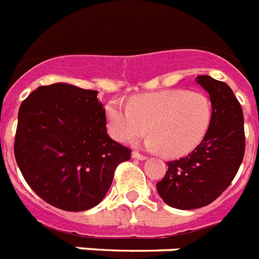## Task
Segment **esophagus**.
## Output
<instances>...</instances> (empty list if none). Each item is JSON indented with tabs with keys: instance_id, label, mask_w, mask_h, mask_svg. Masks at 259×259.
<instances>
[{
	"instance_id": "34e87169",
	"label": "esophagus",
	"mask_w": 259,
	"mask_h": 259,
	"mask_svg": "<svg viewBox=\"0 0 259 259\" xmlns=\"http://www.w3.org/2000/svg\"><path fill=\"white\" fill-rule=\"evenodd\" d=\"M132 158L138 159V160H146L147 156L146 155L140 154V152H138V151H134V152H132Z\"/></svg>"
}]
</instances>
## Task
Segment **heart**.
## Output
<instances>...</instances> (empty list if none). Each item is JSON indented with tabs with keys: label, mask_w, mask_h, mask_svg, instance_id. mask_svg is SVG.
Here are the masks:
<instances>
[{
	"label": "heart",
	"mask_w": 259,
	"mask_h": 259,
	"mask_svg": "<svg viewBox=\"0 0 259 259\" xmlns=\"http://www.w3.org/2000/svg\"><path fill=\"white\" fill-rule=\"evenodd\" d=\"M211 101L202 92L168 90L140 95L128 107L113 100L105 108L108 131L120 143H134L147 131L146 146L182 156L203 140L211 121Z\"/></svg>",
	"instance_id": "b5f03b06"
}]
</instances>
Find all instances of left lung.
<instances>
[{"label":"left lung","instance_id":"obj_1","mask_svg":"<svg viewBox=\"0 0 259 259\" xmlns=\"http://www.w3.org/2000/svg\"><path fill=\"white\" fill-rule=\"evenodd\" d=\"M196 81L210 95V127L195 150L167 163L164 178L156 183L160 198L179 210L200 208L214 202L230 186L245 155L243 112L231 88L204 74Z\"/></svg>","mask_w":259,"mask_h":259}]
</instances>
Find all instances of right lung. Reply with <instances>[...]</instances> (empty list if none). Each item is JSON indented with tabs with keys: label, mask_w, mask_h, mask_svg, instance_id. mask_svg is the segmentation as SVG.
<instances>
[{
	"label": "right lung",
	"mask_w": 259,
	"mask_h": 259,
	"mask_svg": "<svg viewBox=\"0 0 259 259\" xmlns=\"http://www.w3.org/2000/svg\"><path fill=\"white\" fill-rule=\"evenodd\" d=\"M97 91L57 82L21 103L14 156L22 177L47 203L65 211L99 204L131 150L107 134Z\"/></svg>",
	"instance_id": "1"
}]
</instances>
